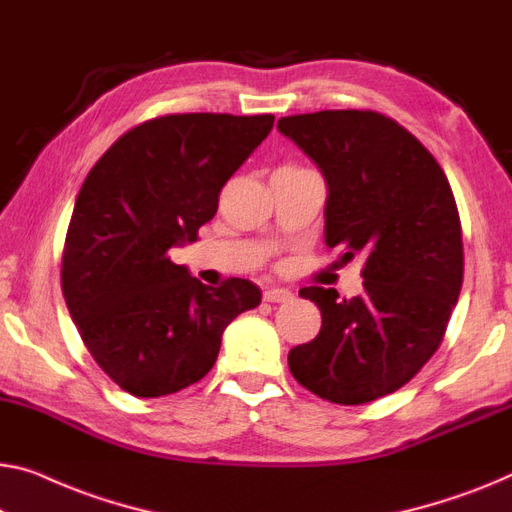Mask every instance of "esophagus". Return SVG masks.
<instances>
[{
    "label": "esophagus",
    "mask_w": 512,
    "mask_h": 512,
    "mask_svg": "<svg viewBox=\"0 0 512 512\" xmlns=\"http://www.w3.org/2000/svg\"><path fill=\"white\" fill-rule=\"evenodd\" d=\"M292 296L294 294L285 287H266L264 289V301H269V303H287V301H292Z\"/></svg>",
    "instance_id": "1"
}]
</instances>
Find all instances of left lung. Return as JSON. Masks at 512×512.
Returning a JSON list of instances; mask_svg holds the SVG:
<instances>
[{"mask_svg":"<svg viewBox=\"0 0 512 512\" xmlns=\"http://www.w3.org/2000/svg\"><path fill=\"white\" fill-rule=\"evenodd\" d=\"M322 170L324 236L342 262L363 257V292L303 287L322 310L317 338L287 356L294 379L335 404L398 391L437 352L464 276L462 225L444 170L398 121L322 110L278 121Z\"/></svg>","mask_w":512,"mask_h":512,"instance_id":"left-lung-1","label":"left lung"}]
</instances>
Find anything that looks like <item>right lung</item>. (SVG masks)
<instances>
[{"label": "right lung", "mask_w": 512, "mask_h": 512, "mask_svg": "<svg viewBox=\"0 0 512 512\" xmlns=\"http://www.w3.org/2000/svg\"><path fill=\"white\" fill-rule=\"evenodd\" d=\"M273 128V114H165L119 137L82 183L61 257V292L94 361L135 398L200 381L220 338L262 292L207 287L174 264L216 216L218 195Z\"/></svg>", "instance_id": "right-lung-1"}]
</instances>
